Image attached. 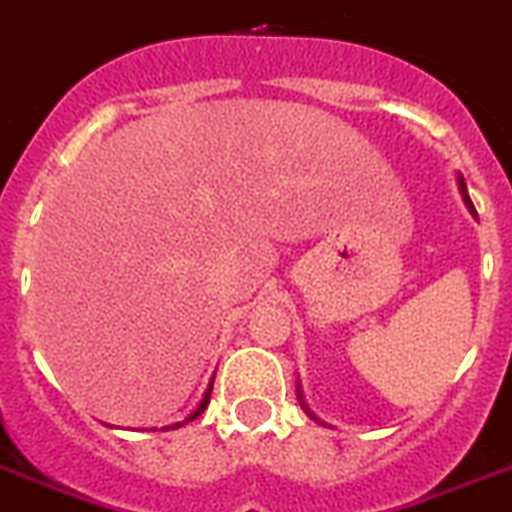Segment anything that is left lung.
I'll return each mask as SVG.
<instances>
[{"label": "left lung", "mask_w": 512, "mask_h": 512, "mask_svg": "<svg viewBox=\"0 0 512 512\" xmlns=\"http://www.w3.org/2000/svg\"><path fill=\"white\" fill-rule=\"evenodd\" d=\"M458 191H461V196H464V202H466V207H469V212L474 214V217H476V209H474V204H471L469 191H466V183H464V178H461V176H458ZM298 399H300V406H303V409H305V414H308L310 419H316V422H321V419H318L316 414L310 412L308 404H305V399H303V388H300V383H298ZM321 425H323V422H321Z\"/></svg>", "instance_id": "1"}]
</instances>
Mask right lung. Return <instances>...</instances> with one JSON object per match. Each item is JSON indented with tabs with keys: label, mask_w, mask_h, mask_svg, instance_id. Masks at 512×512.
<instances>
[{
	"label": "right lung",
	"mask_w": 512,
	"mask_h": 512,
	"mask_svg": "<svg viewBox=\"0 0 512 512\" xmlns=\"http://www.w3.org/2000/svg\"><path fill=\"white\" fill-rule=\"evenodd\" d=\"M212 383H214V375H212V381H209V386H207V391H204V396H202V401H199V404H196V409L194 412L189 414V417L183 419V422H173V425H168V427H163V430H176V427H181V425H186V422H194L196 417H199V414L204 412V409H207V404H209V393H212Z\"/></svg>",
	"instance_id": "obj_1"
}]
</instances>
